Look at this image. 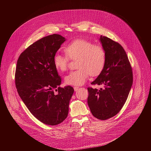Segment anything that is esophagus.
Listing matches in <instances>:
<instances>
[{
  "label": "esophagus",
  "instance_id": "1",
  "mask_svg": "<svg viewBox=\"0 0 151 151\" xmlns=\"http://www.w3.org/2000/svg\"><path fill=\"white\" fill-rule=\"evenodd\" d=\"M73 88H74L75 91H77L79 88V87H76V86H75V87H73Z\"/></svg>",
  "mask_w": 151,
  "mask_h": 151
}]
</instances>
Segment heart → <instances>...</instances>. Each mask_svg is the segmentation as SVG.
Segmentation results:
<instances>
[{
	"instance_id": "heart-1",
	"label": "heart",
	"mask_w": 151,
	"mask_h": 151,
	"mask_svg": "<svg viewBox=\"0 0 151 151\" xmlns=\"http://www.w3.org/2000/svg\"><path fill=\"white\" fill-rule=\"evenodd\" d=\"M66 55L56 53L53 58L55 68L61 72L66 71L69 58L76 60V70L70 72L64 78L68 85L83 84L90 75L97 76L103 70L106 60V52L104 48L93 44L87 40L78 39L73 40L64 48Z\"/></svg>"
}]
</instances>
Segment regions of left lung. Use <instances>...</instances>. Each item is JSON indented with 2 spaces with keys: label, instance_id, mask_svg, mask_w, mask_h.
Returning <instances> with one entry per match:
<instances>
[{
  "label": "left lung",
  "instance_id": "obj_1",
  "mask_svg": "<svg viewBox=\"0 0 151 151\" xmlns=\"http://www.w3.org/2000/svg\"><path fill=\"white\" fill-rule=\"evenodd\" d=\"M106 52L104 67L92 85L103 86L97 90L87 88V103L93 115L106 120L116 115L122 108L133 84V71L123 47L111 39L100 36Z\"/></svg>",
  "mask_w": 151,
  "mask_h": 151
}]
</instances>
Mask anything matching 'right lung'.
Returning a JSON list of instances; mask_svg holds the SVG:
<instances>
[{
    "label": "right lung",
    "mask_w": 151,
    "mask_h": 151,
    "mask_svg": "<svg viewBox=\"0 0 151 151\" xmlns=\"http://www.w3.org/2000/svg\"><path fill=\"white\" fill-rule=\"evenodd\" d=\"M66 40L60 35L41 38L20 54L15 82L17 92L31 114L45 124L55 125L65 119L74 89L60 87L61 79L53 58Z\"/></svg>",
    "instance_id": "1"
}]
</instances>
